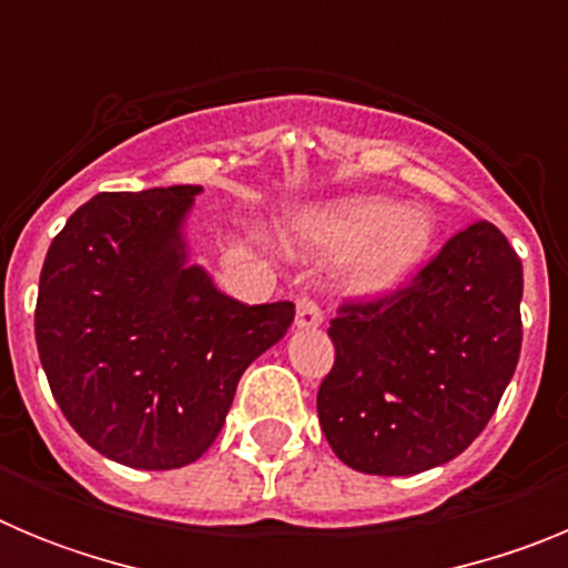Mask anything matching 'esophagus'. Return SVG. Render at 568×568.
<instances>
[{
	"label": "esophagus",
	"mask_w": 568,
	"mask_h": 568,
	"mask_svg": "<svg viewBox=\"0 0 568 568\" xmlns=\"http://www.w3.org/2000/svg\"><path fill=\"white\" fill-rule=\"evenodd\" d=\"M321 321H324V313H321L318 304H315L310 295H301V298L295 301V327L315 329Z\"/></svg>",
	"instance_id": "1"
}]
</instances>
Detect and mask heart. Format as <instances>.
I'll return each mask as SVG.
<instances>
[{"label":"heart","mask_w":568,"mask_h":568,"mask_svg":"<svg viewBox=\"0 0 568 568\" xmlns=\"http://www.w3.org/2000/svg\"><path fill=\"white\" fill-rule=\"evenodd\" d=\"M295 235L310 253L349 258V293L386 298L406 287L429 261L438 222L424 207H404L384 195H355L301 219Z\"/></svg>","instance_id":"b5f03b06"}]
</instances>
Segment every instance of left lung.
Wrapping results in <instances>:
<instances>
[{
  "label": "left lung",
  "mask_w": 568,
  "mask_h": 568,
  "mask_svg": "<svg viewBox=\"0 0 568 568\" xmlns=\"http://www.w3.org/2000/svg\"><path fill=\"white\" fill-rule=\"evenodd\" d=\"M524 264L495 224L446 241L406 290L344 304L318 389L333 453L366 475H418L484 433L520 358Z\"/></svg>",
  "instance_id": "obj_1"
}]
</instances>
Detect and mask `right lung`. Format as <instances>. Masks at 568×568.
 <instances>
[{
	"mask_svg": "<svg viewBox=\"0 0 568 568\" xmlns=\"http://www.w3.org/2000/svg\"><path fill=\"white\" fill-rule=\"evenodd\" d=\"M202 187L99 193L70 215L39 275L37 346L50 393L97 453L179 469L210 449L241 375L295 318L247 307L190 264Z\"/></svg>",
	"mask_w": 568,
	"mask_h": 568,
	"instance_id": "add662e5",
	"label": "right lung"
}]
</instances>
